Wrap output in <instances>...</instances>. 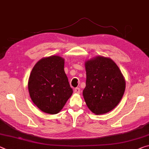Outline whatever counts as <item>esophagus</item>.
Segmentation results:
<instances>
[{
  "mask_svg": "<svg viewBox=\"0 0 149 149\" xmlns=\"http://www.w3.org/2000/svg\"><path fill=\"white\" fill-rule=\"evenodd\" d=\"M74 93H80V88L79 87H76L74 89Z\"/></svg>",
  "mask_w": 149,
  "mask_h": 149,
  "instance_id": "obj_1",
  "label": "esophagus"
}]
</instances>
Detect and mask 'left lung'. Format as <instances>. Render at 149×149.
Here are the masks:
<instances>
[{
  "label": "left lung",
  "mask_w": 149,
  "mask_h": 149,
  "mask_svg": "<svg viewBox=\"0 0 149 149\" xmlns=\"http://www.w3.org/2000/svg\"><path fill=\"white\" fill-rule=\"evenodd\" d=\"M86 86L83 91L88 108L96 115L105 114L119 104L125 90V80L111 59L97 56L85 63Z\"/></svg>",
  "instance_id": "1"
}]
</instances>
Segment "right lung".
I'll list each match as a JSON object with an SVG mask.
<instances>
[{
  "mask_svg": "<svg viewBox=\"0 0 149 149\" xmlns=\"http://www.w3.org/2000/svg\"><path fill=\"white\" fill-rule=\"evenodd\" d=\"M28 87L33 103L42 111L58 113L73 93L64 72V59L52 56L39 60L30 75Z\"/></svg>",
  "mask_w": 149,
  "mask_h": 149,
  "instance_id": "add662e5",
  "label": "right lung"
}]
</instances>
